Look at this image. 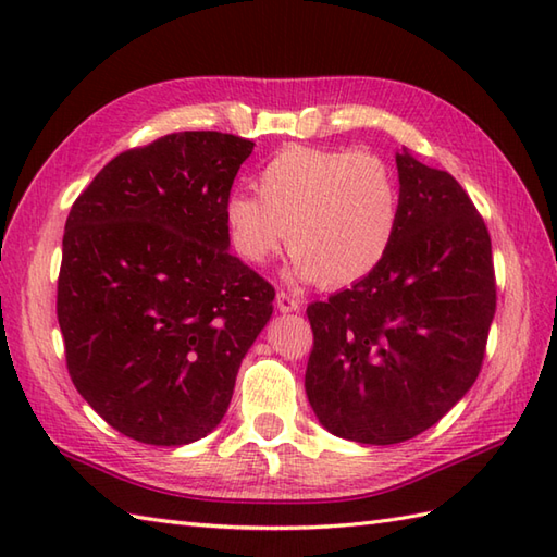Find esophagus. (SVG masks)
Wrapping results in <instances>:
<instances>
[{
    "mask_svg": "<svg viewBox=\"0 0 557 557\" xmlns=\"http://www.w3.org/2000/svg\"><path fill=\"white\" fill-rule=\"evenodd\" d=\"M275 304H277V309L282 313H292V311H299L301 309V301L294 297V294H287V292H277Z\"/></svg>",
    "mask_w": 557,
    "mask_h": 557,
    "instance_id": "1",
    "label": "esophagus"
}]
</instances>
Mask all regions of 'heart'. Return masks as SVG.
Returning a JSON list of instances; mask_svg holds the SVG:
<instances>
[{
  "label": "heart",
  "mask_w": 557,
  "mask_h": 557,
  "mask_svg": "<svg viewBox=\"0 0 557 557\" xmlns=\"http://www.w3.org/2000/svg\"><path fill=\"white\" fill-rule=\"evenodd\" d=\"M256 191L224 200L230 244L251 265L289 239L294 277L345 287L371 275L395 244L399 182L375 152L287 146L258 170Z\"/></svg>",
  "instance_id": "1"
}]
</instances>
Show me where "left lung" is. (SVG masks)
Returning a JSON list of instances; mask_svg holds the SVG:
<instances>
[{
    "mask_svg": "<svg viewBox=\"0 0 557 557\" xmlns=\"http://www.w3.org/2000/svg\"><path fill=\"white\" fill-rule=\"evenodd\" d=\"M395 244L371 275L306 309V395L330 433L417 437L474 385L495 315L491 234L453 174L397 156Z\"/></svg>",
    "mask_w": 557,
    "mask_h": 557,
    "instance_id": "8db88e82",
    "label": "left lung"
}]
</instances>
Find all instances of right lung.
Instances as JSON below:
<instances>
[{
    "mask_svg": "<svg viewBox=\"0 0 557 557\" xmlns=\"http://www.w3.org/2000/svg\"><path fill=\"white\" fill-rule=\"evenodd\" d=\"M253 140L180 132L128 148L66 218L57 318L71 383L112 429L186 445L222 421L272 313L265 277L227 251L224 200Z\"/></svg>",
    "mask_w": 557,
    "mask_h": 557,
    "instance_id": "add662e5",
    "label": "right lung"
}]
</instances>
